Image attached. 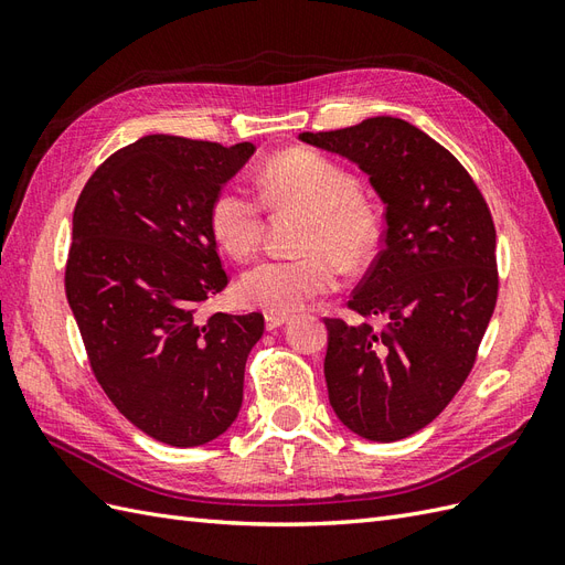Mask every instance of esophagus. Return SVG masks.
Segmentation results:
<instances>
[{"mask_svg": "<svg viewBox=\"0 0 565 565\" xmlns=\"http://www.w3.org/2000/svg\"><path fill=\"white\" fill-rule=\"evenodd\" d=\"M287 322H289V318H287V316H278V313H266V330H268V332H273V330L282 328V324H287Z\"/></svg>", "mask_w": 565, "mask_h": 565, "instance_id": "esophagus-1", "label": "esophagus"}]
</instances>
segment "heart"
<instances>
[{"label":"heart","instance_id":"heart-1","mask_svg":"<svg viewBox=\"0 0 565 565\" xmlns=\"http://www.w3.org/2000/svg\"><path fill=\"white\" fill-rule=\"evenodd\" d=\"M259 191L273 210L306 212L297 249L289 259H264L237 280V297L268 313L287 316L330 292L337 264L361 270L380 254L382 214L361 195L347 167L313 150H287L270 158L259 174ZM210 228L235 259H245L262 241V207L245 188L224 185L210 204Z\"/></svg>","mask_w":565,"mask_h":565}]
</instances>
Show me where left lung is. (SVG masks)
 <instances>
[{
    "label": "left lung",
    "instance_id": "obj_1",
    "mask_svg": "<svg viewBox=\"0 0 565 565\" xmlns=\"http://www.w3.org/2000/svg\"><path fill=\"white\" fill-rule=\"evenodd\" d=\"M299 141L361 167L386 207L384 247L349 301L386 328L324 320L330 405L361 438H407L455 398L492 318L490 210L455 156L405 119L380 115Z\"/></svg>",
    "mask_w": 565,
    "mask_h": 565
}]
</instances>
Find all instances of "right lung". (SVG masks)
I'll return each mask as SVG.
<instances>
[{"mask_svg": "<svg viewBox=\"0 0 565 565\" xmlns=\"http://www.w3.org/2000/svg\"><path fill=\"white\" fill-rule=\"evenodd\" d=\"M254 150L150 134L100 164L75 204L65 295L92 370L119 413L174 448L231 429L264 334L262 313L195 318L228 285L210 204Z\"/></svg>", "mask_w": 565, "mask_h": 565, "instance_id": "right-lung-1", "label": "right lung"}]
</instances>
